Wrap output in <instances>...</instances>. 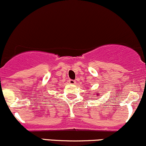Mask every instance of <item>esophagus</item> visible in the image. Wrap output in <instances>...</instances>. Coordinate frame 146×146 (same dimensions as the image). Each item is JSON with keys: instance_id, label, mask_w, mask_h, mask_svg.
I'll return each instance as SVG.
<instances>
[{"instance_id": "obj_1", "label": "esophagus", "mask_w": 146, "mask_h": 146, "mask_svg": "<svg viewBox=\"0 0 146 146\" xmlns=\"http://www.w3.org/2000/svg\"><path fill=\"white\" fill-rule=\"evenodd\" d=\"M68 83L71 84H75V81L73 80H68Z\"/></svg>"}]
</instances>
